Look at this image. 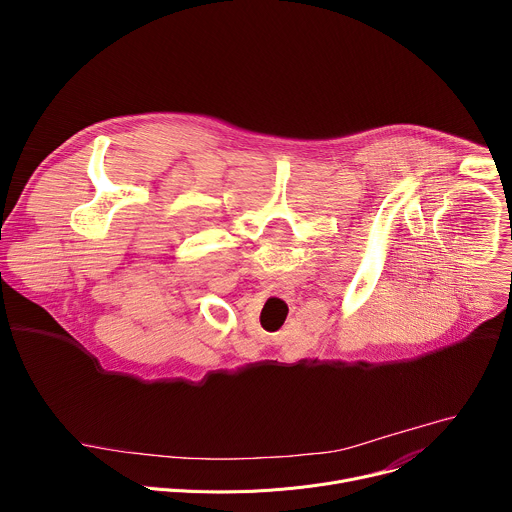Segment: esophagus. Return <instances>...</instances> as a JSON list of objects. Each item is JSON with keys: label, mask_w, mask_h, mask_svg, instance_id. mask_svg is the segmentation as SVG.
I'll return each mask as SVG.
<instances>
[{"label": "esophagus", "mask_w": 512, "mask_h": 512, "mask_svg": "<svg viewBox=\"0 0 512 512\" xmlns=\"http://www.w3.org/2000/svg\"><path fill=\"white\" fill-rule=\"evenodd\" d=\"M269 289L273 291V294H277V296H289L291 291H289V285L287 283H283V281H275V283H271L269 285Z\"/></svg>", "instance_id": "34e87169"}]
</instances>
